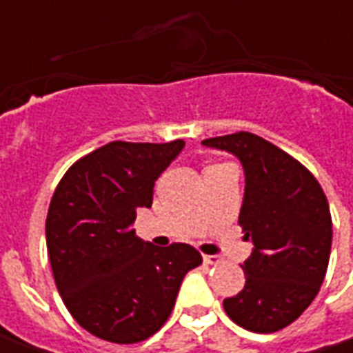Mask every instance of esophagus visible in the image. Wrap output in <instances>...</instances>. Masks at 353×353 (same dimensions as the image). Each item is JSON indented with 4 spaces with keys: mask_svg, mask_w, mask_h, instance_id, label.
Wrapping results in <instances>:
<instances>
[{
    "mask_svg": "<svg viewBox=\"0 0 353 353\" xmlns=\"http://www.w3.org/2000/svg\"><path fill=\"white\" fill-rule=\"evenodd\" d=\"M204 263L206 265H219L221 257H217V255H204Z\"/></svg>",
    "mask_w": 353,
    "mask_h": 353,
    "instance_id": "esophagus-1",
    "label": "esophagus"
}]
</instances>
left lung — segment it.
Returning <instances> with one entry per match:
<instances>
[{"instance_id": "left-lung-1", "label": "left lung", "mask_w": 353, "mask_h": 353, "mask_svg": "<svg viewBox=\"0 0 353 353\" xmlns=\"http://www.w3.org/2000/svg\"><path fill=\"white\" fill-rule=\"evenodd\" d=\"M202 143L236 154L245 172L238 223L255 250L242 265L244 289L223 301L225 312L248 331L276 333L310 306L325 278L333 240L325 192L304 164L257 134Z\"/></svg>"}]
</instances>
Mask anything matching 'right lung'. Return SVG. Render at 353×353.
Here are the masks:
<instances>
[{
    "mask_svg": "<svg viewBox=\"0 0 353 353\" xmlns=\"http://www.w3.org/2000/svg\"><path fill=\"white\" fill-rule=\"evenodd\" d=\"M183 145L111 141L73 162L52 194L45 230L58 293L73 319L101 341L136 344L157 333L185 274L202 265L192 245L154 248L132 229Z\"/></svg>",
    "mask_w": 353,
    "mask_h": 353,
    "instance_id": "obj_1",
    "label": "right lung"
}]
</instances>
